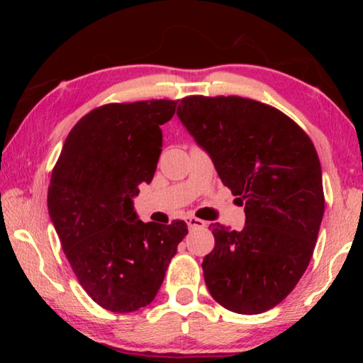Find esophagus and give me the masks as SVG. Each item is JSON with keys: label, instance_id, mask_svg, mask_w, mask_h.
Listing matches in <instances>:
<instances>
[{"label": "esophagus", "instance_id": "obj_1", "mask_svg": "<svg viewBox=\"0 0 363 363\" xmlns=\"http://www.w3.org/2000/svg\"><path fill=\"white\" fill-rule=\"evenodd\" d=\"M187 225H189V229H203V227L206 225V223L205 220H201V219H199V218H194V216H189L187 219Z\"/></svg>", "mask_w": 363, "mask_h": 363}]
</instances>
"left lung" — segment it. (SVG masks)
Instances as JSON below:
<instances>
[{
    "instance_id": "1",
    "label": "left lung",
    "mask_w": 363,
    "mask_h": 363,
    "mask_svg": "<svg viewBox=\"0 0 363 363\" xmlns=\"http://www.w3.org/2000/svg\"><path fill=\"white\" fill-rule=\"evenodd\" d=\"M176 113L247 218L240 232L210 225L214 248L201 262L208 290L237 314L272 309L315 248L325 211L315 147L280 110L238 96H189Z\"/></svg>"
}]
</instances>
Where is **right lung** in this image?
Wrapping results in <instances>:
<instances>
[{
	"instance_id": "add662e5",
	"label": "right lung",
	"mask_w": 363,
	"mask_h": 363,
	"mask_svg": "<svg viewBox=\"0 0 363 363\" xmlns=\"http://www.w3.org/2000/svg\"><path fill=\"white\" fill-rule=\"evenodd\" d=\"M177 101L107 104L67 136L52 169L49 216L79 285L104 309L125 314L150 304L187 224L143 223L138 186L150 184L162 153L160 126Z\"/></svg>"
}]
</instances>
